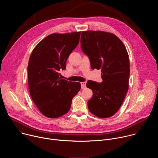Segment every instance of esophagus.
Wrapping results in <instances>:
<instances>
[{
	"instance_id": "esophagus-1",
	"label": "esophagus",
	"mask_w": 158,
	"mask_h": 158,
	"mask_svg": "<svg viewBox=\"0 0 158 158\" xmlns=\"http://www.w3.org/2000/svg\"><path fill=\"white\" fill-rule=\"evenodd\" d=\"M81 84L82 89H85L86 87V82H81Z\"/></svg>"
}]
</instances>
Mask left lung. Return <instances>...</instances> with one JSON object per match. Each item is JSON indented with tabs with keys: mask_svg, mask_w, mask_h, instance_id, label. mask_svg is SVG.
I'll list each match as a JSON object with an SVG mask.
<instances>
[{
	"mask_svg": "<svg viewBox=\"0 0 158 158\" xmlns=\"http://www.w3.org/2000/svg\"><path fill=\"white\" fill-rule=\"evenodd\" d=\"M81 49L93 69H101L102 82L88 81L93 95L87 102L89 111L100 118L113 116L121 106L129 88L130 65L123 42L114 34L101 31H83Z\"/></svg>",
	"mask_w": 158,
	"mask_h": 158,
	"instance_id": "left-lung-1",
	"label": "left lung"
}]
</instances>
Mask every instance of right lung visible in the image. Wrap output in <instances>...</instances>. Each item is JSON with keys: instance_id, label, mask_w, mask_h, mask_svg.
<instances>
[{"instance_id": "right-lung-1", "label": "right lung", "mask_w": 158, "mask_h": 158, "mask_svg": "<svg viewBox=\"0 0 158 158\" xmlns=\"http://www.w3.org/2000/svg\"><path fill=\"white\" fill-rule=\"evenodd\" d=\"M81 32L52 34L41 40L29 58L27 73L31 97L41 113L57 118L69 112L81 89L78 82L62 79L59 71L77 46Z\"/></svg>"}]
</instances>
